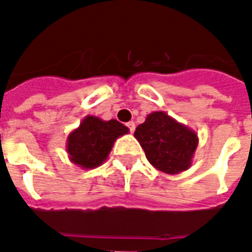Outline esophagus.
<instances>
[{"instance_id": "34e87169", "label": "esophagus", "mask_w": 252, "mask_h": 252, "mask_svg": "<svg viewBox=\"0 0 252 252\" xmlns=\"http://www.w3.org/2000/svg\"><path fill=\"white\" fill-rule=\"evenodd\" d=\"M126 126H128V129H129L131 134L135 131V123H132V121L131 123H126Z\"/></svg>"}]
</instances>
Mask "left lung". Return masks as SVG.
Instances as JSON below:
<instances>
[{
    "instance_id": "8db88e82",
    "label": "left lung",
    "mask_w": 252,
    "mask_h": 252,
    "mask_svg": "<svg viewBox=\"0 0 252 252\" xmlns=\"http://www.w3.org/2000/svg\"><path fill=\"white\" fill-rule=\"evenodd\" d=\"M134 136L155 169L166 174H178L191 167L198 135L167 113H151L145 123L136 126Z\"/></svg>"
}]
</instances>
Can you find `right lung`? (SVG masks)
<instances>
[{"label":"right lung","mask_w":252,"mask_h":252,"mask_svg":"<svg viewBox=\"0 0 252 252\" xmlns=\"http://www.w3.org/2000/svg\"><path fill=\"white\" fill-rule=\"evenodd\" d=\"M128 132L129 129L117 120L104 121L94 116H86L66 138L68 158L85 170L99 167L107 160L117 138Z\"/></svg>","instance_id":"add662e5"}]
</instances>
